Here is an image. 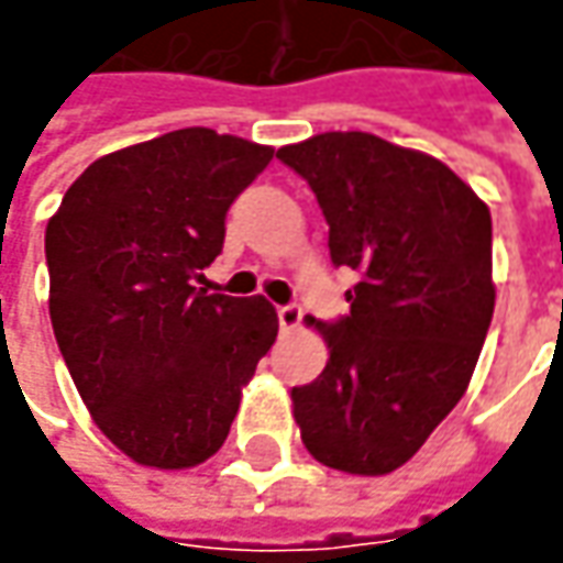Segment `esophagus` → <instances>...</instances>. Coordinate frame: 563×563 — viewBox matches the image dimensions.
<instances>
[{"mask_svg": "<svg viewBox=\"0 0 563 563\" xmlns=\"http://www.w3.org/2000/svg\"><path fill=\"white\" fill-rule=\"evenodd\" d=\"M300 319H303V310H300V307H294V303H288V307H278V325H282V332H285V335H291V332L300 329Z\"/></svg>", "mask_w": 563, "mask_h": 563, "instance_id": "esophagus-1", "label": "esophagus"}]
</instances>
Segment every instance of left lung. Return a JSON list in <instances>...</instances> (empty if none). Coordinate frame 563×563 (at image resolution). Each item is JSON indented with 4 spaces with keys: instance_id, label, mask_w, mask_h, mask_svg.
<instances>
[{
    "instance_id": "obj_1",
    "label": "left lung",
    "mask_w": 563,
    "mask_h": 563,
    "mask_svg": "<svg viewBox=\"0 0 563 563\" xmlns=\"http://www.w3.org/2000/svg\"><path fill=\"white\" fill-rule=\"evenodd\" d=\"M278 159L313 187L332 263L360 272L351 313L313 319L329 363L291 388L294 420L319 464L385 476L476 369L495 310L488 206L435 156L366 131H325Z\"/></svg>"
}]
</instances>
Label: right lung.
<instances>
[{"label": "right lung", "instance_id": "right-lung-1", "mask_svg": "<svg viewBox=\"0 0 563 563\" xmlns=\"http://www.w3.org/2000/svg\"><path fill=\"white\" fill-rule=\"evenodd\" d=\"M272 153L181 128L99 156L46 225L58 351L99 432L134 464L209 461L278 335L266 297L197 288L228 206Z\"/></svg>", "mask_w": 563, "mask_h": 563}]
</instances>
